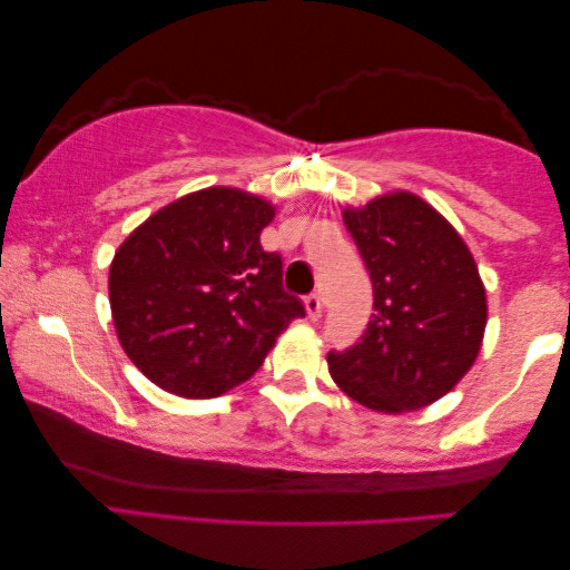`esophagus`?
<instances>
[{
  "label": "esophagus",
  "instance_id": "34e87169",
  "mask_svg": "<svg viewBox=\"0 0 570 570\" xmlns=\"http://www.w3.org/2000/svg\"><path fill=\"white\" fill-rule=\"evenodd\" d=\"M303 306H306V314H308V318L311 322H318V318H322V311H324V303H322V295H316V293H311L306 301H303Z\"/></svg>",
  "mask_w": 570,
  "mask_h": 570
}]
</instances>
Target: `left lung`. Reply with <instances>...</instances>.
Masks as SVG:
<instances>
[{
  "label": "left lung",
  "instance_id": "8db88e82",
  "mask_svg": "<svg viewBox=\"0 0 570 570\" xmlns=\"http://www.w3.org/2000/svg\"><path fill=\"white\" fill-rule=\"evenodd\" d=\"M342 220L373 283V318L357 345L330 353L342 392L384 415L423 410L478 361L488 298L454 225L417 194L396 189Z\"/></svg>",
  "mask_w": 570,
  "mask_h": 570
}]
</instances>
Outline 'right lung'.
<instances>
[{
	"instance_id": "1",
	"label": "right lung",
	"mask_w": 570,
	"mask_h": 570,
	"mask_svg": "<svg viewBox=\"0 0 570 570\" xmlns=\"http://www.w3.org/2000/svg\"><path fill=\"white\" fill-rule=\"evenodd\" d=\"M275 213L259 194L209 186L160 207L116 248V337L155 386L184 400L230 392L306 316L283 291V259L259 244Z\"/></svg>"
}]
</instances>
